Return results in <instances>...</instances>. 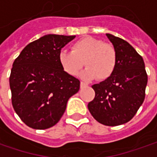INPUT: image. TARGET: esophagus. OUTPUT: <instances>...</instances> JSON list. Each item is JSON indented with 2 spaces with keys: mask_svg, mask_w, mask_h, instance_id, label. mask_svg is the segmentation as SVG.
Listing matches in <instances>:
<instances>
[{
  "mask_svg": "<svg viewBox=\"0 0 157 157\" xmlns=\"http://www.w3.org/2000/svg\"><path fill=\"white\" fill-rule=\"evenodd\" d=\"M80 86H81V88H84L87 86V83L85 82H81V83H80Z\"/></svg>",
  "mask_w": 157,
  "mask_h": 157,
  "instance_id": "esophagus-1",
  "label": "esophagus"
}]
</instances>
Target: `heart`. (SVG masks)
I'll list each match as a JSON object with an SVG mask.
<instances>
[{
    "instance_id": "1",
    "label": "heart",
    "mask_w": 157,
    "mask_h": 157,
    "mask_svg": "<svg viewBox=\"0 0 157 157\" xmlns=\"http://www.w3.org/2000/svg\"><path fill=\"white\" fill-rule=\"evenodd\" d=\"M59 60L62 68L76 75L85 64L82 76L87 80L109 78L115 70L117 53L113 45L93 37H84L72 44L71 52L61 51Z\"/></svg>"
}]
</instances>
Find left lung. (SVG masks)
Masks as SVG:
<instances>
[{
  "label": "left lung",
  "instance_id": "left-lung-1",
  "mask_svg": "<svg viewBox=\"0 0 157 157\" xmlns=\"http://www.w3.org/2000/svg\"><path fill=\"white\" fill-rule=\"evenodd\" d=\"M117 53L113 74L92 85L95 98L88 104L93 118L105 126L125 124L133 119L145 98L147 75L143 59L122 38L106 34Z\"/></svg>",
  "mask_w": 157,
  "mask_h": 157
}]
</instances>
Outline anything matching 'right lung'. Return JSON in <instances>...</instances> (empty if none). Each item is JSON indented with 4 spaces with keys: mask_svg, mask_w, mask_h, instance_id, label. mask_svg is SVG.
Masks as SVG:
<instances>
[{
    "mask_svg": "<svg viewBox=\"0 0 157 157\" xmlns=\"http://www.w3.org/2000/svg\"><path fill=\"white\" fill-rule=\"evenodd\" d=\"M75 36L48 34L27 44L11 68L10 86L15 112L33 129L57 124L80 81L64 71L59 60L62 47Z\"/></svg>",
    "mask_w": 157,
    "mask_h": 157,
    "instance_id": "obj_1",
    "label": "right lung"
}]
</instances>
